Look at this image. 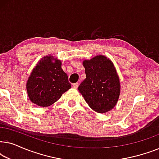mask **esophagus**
<instances>
[{"instance_id": "34e87169", "label": "esophagus", "mask_w": 159, "mask_h": 159, "mask_svg": "<svg viewBox=\"0 0 159 159\" xmlns=\"http://www.w3.org/2000/svg\"><path fill=\"white\" fill-rule=\"evenodd\" d=\"M78 86H79V84H78V83H75V84H73V85H72V87L75 89H77Z\"/></svg>"}]
</instances>
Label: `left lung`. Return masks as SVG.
Listing matches in <instances>:
<instances>
[{
  "label": "left lung",
  "mask_w": 159,
  "mask_h": 159,
  "mask_svg": "<svg viewBox=\"0 0 159 159\" xmlns=\"http://www.w3.org/2000/svg\"><path fill=\"white\" fill-rule=\"evenodd\" d=\"M86 78L78 90L89 106L98 113H106L116 106L120 95V82L111 61L105 56L84 60Z\"/></svg>",
  "instance_id": "left-lung-1"
}]
</instances>
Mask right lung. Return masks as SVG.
Returning a JSON list of instances; mask_svg holds the SVG:
<instances>
[{
  "instance_id": "right-lung-1",
  "label": "right lung",
  "mask_w": 159,
  "mask_h": 159,
  "mask_svg": "<svg viewBox=\"0 0 159 159\" xmlns=\"http://www.w3.org/2000/svg\"><path fill=\"white\" fill-rule=\"evenodd\" d=\"M70 88L68 76L61 69V62L51 55L41 58L27 82L30 100L41 107L52 105Z\"/></svg>"
}]
</instances>
